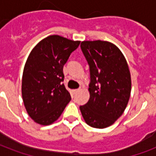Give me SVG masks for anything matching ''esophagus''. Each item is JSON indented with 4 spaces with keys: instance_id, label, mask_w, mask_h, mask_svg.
<instances>
[{
    "instance_id": "1",
    "label": "esophagus",
    "mask_w": 156,
    "mask_h": 156,
    "mask_svg": "<svg viewBox=\"0 0 156 156\" xmlns=\"http://www.w3.org/2000/svg\"><path fill=\"white\" fill-rule=\"evenodd\" d=\"M79 91V89H75V90H72V93H73V95H75Z\"/></svg>"
}]
</instances>
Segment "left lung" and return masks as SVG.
I'll return each mask as SVG.
<instances>
[{
  "mask_svg": "<svg viewBox=\"0 0 156 156\" xmlns=\"http://www.w3.org/2000/svg\"><path fill=\"white\" fill-rule=\"evenodd\" d=\"M81 49L90 67V99L80 106L86 123L104 129L125 111L131 92L130 72L121 50L108 41H83Z\"/></svg>",
  "mask_w": 156,
  "mask_h": 156,
  "instance_id": "left-lung-1",
  "label": "left lung"
}]
</instances>
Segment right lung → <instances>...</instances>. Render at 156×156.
<instances>
[{
    "instance_id": "add662e5",
    "label": "right lung",
    "mask_w": 156,
    "mask_h": 156,
    "mask_svg": "<svg viewBox=\"0 0 156 156\" xmlns=\"http://www.w3.org/2000/svg\"><path fill=\"white\" fill-rule=\"evenodd\" d=\"M79 44L80 41L50 35L30 52L23 69L22 95L28 115L36 123H53L71 100L62 83L63 67Z\"/></svg>"
}]
</instances>
